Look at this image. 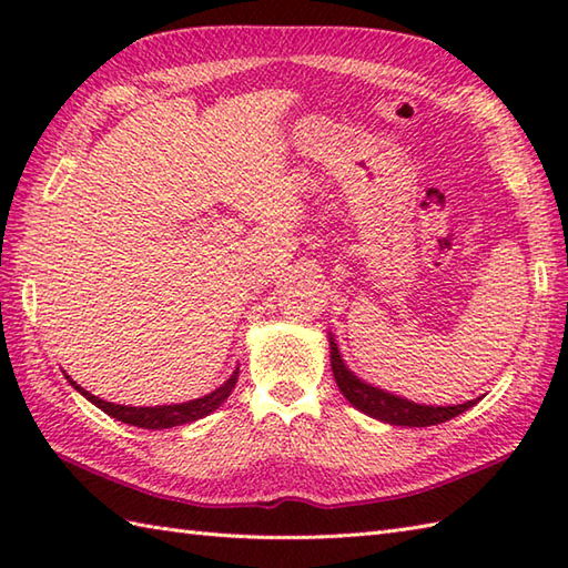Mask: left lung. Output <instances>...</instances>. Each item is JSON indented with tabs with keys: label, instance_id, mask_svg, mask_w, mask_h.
<instances>
[{
	"label": "left lung",
	"instance_id": "1",
	"mask_svg": "<svg viewBox=\"0 0 568 568\" xmlns=\"http://www.w3.org/2000/svg\"><path fill=\"white\" fill-rule=\"evenodd\" d=\"M329 356H332V371H334V381L339 385L342 395L346 397L361 413H366L368 417H376L381 422H388V425L397 427H429V425H442V422L452 419L456 415L466 413L468 407H474L478 400H468L464 405H417L409 403L405 397H397L393 393H385L381 388H373L366 381H361L354 376L352 371L346 368V364L339 356V346L334 344L329 336Z\"/></svg>",
	"mask_w": 568,
	"mask_h": 568
}]
</instances>
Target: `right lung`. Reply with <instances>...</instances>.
<instances>
[{
    "label": "right lung",
    "mask_w": 568,
    "mask_h": 568,
    "mask_svg": "<svg viewBox=\"0 0 568 568\" xmlns=\"http://www.w3.org/2000/svg\"><path fill=\"white\" fill-rule=\"evenodd\" d=\"M70 381V376H65ZM239 378V368L229 376V381L220 388L212 390L210 395L197 397V400H190V403H180V405H155V407H129V405H114V403H106L102 397L88 393L75 381H70L72 388H75L80 395L88 397L92 405H98L102 413H106L110 417L124 422V425H134V427H143V429H168V427H178V425H190V422L207 417L210 413H214L216 407H220L229 393L234 390Z\"/></svg>",
    "instance_id": "right-lung-1"
}]
</instances>
